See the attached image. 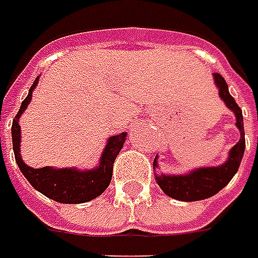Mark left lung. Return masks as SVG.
Instances as JSON below:
<instances>
[{
  "instance_id": "left-lung-1",
  "label": "left lung",
  "mask_w": 258,
  "mask_h": 258,
  "mask_svg": "<svg viewBox=\"0 0 258 258\" xmlns=\"http://www.w3.org/2000/svg\"><path fill=\"white\" fill-rule=\"evenodd\" d=\"M215 83L219 88V97L225 101L229 110L234 111L237 117V127L239 129L241 138L235 147L229 151V157L224 164L218 167H203L199 170H193L183 175H155L158 186L170 198L183 202H196L203 200L216 195L219 190L232 180V177L238 171L239 164L245 149V136H244V123H242V111L235 103L234 97L228 91V84L225 78L219 74H213ZM158 167L157 160H154V168Z\"/></svg>"
}]
</instances>
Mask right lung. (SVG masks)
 <instances>
[{"mask_svg":"<svg viewBox=\"0 0 258 258\" xmlns=\"http://www.w3.org/2000/svg\"><path fill=\"white\" fill-rule=\"evenodd\" d=\"M37 81H39V77L34 80V83L30 87L29 96L23 100L21 107L11 126L13 149H14V157L19 164V168L27 178V181L37 191H40L46 198L55 202L74 205V203H84L88 200L96 199L97 196H100L109 187L111 181V174H113V164L117 154L123 148V144L126 141V134L123 132L119 135L110 136L104 152L100 158V164L94 170L83 171V170H75V168L29 167L21 160V155H20L21 132H20L19 119L32 100V93L37 85Z\"/></svg>","mask_w":258,"mask_h":258,"instance_id":"obj_1","label":"right lung"}]
</instances>
